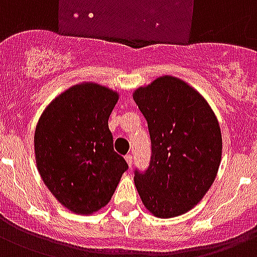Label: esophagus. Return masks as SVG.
<instances>
[{
	"mask_svg": "<svg viewBox=\"0 0 257 257\" xmlns=\"http://www.w3.org/2000/svg\"><path fill=\"white\" fill-rule=\"evenodd\" d=\"M124 159H126L127 164H128V167H131V166H133V163H134V158H133V155H130V154H128V155H126V157H124Z\"/></svg>",
	"mask_w": 257,
	"mask_h": 257,
	"instance_id": "esophagus-1",
	"label": "esophagus"
}]
</instances>
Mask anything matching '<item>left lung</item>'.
I'll return each instance as SVG.
<instances>
[{
  "mask_svg": "<svg viewBox=\"0 0 257 257\" xmlns=\"http://www.w3.org/2000/svg\"><path fill=\"white\" fill-rule=\"evenodd\" d=\"M151 138V159L135 170L142 202L157 217L196 206L212 186L221 159V133L212 108L179 78H158L134 93Z\"/></svg>",
  "mask_w": 257,
  "mask_h": 257,
  "instance_id": "8db88e82",
  "label": "left lung"
}]
</instances>
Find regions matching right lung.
<instances>
[{
	"mask_svg": "<svg viewBox=\"0 0 257 257\" xmlns=\"http://www.w3.org/2000/svg\"><path fill=\"white\" fill-rule=\"evenodd\" d=\"M118 93L96 83L66 90L42 112L34 134L37 167L47 188L74 213L110 202L128 164L114 151L108 116Z\"/></svg>",
	"mask_w": 257,
	"mask_h": 257,
	"instance_id": "obj_1",
	"label": "right lung"
}]
</instances>
